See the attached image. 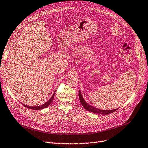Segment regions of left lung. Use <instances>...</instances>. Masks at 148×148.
Segmentation results:
<instances>
[{"instance_id": "obj_1", "label": "left lung", "mask_w": 148, "mask_h": 148, "mask_svg": "<svg viewBox=\"0 0 148 148\" xmlns=\"http://www.w3.org/2000/svg\"><path fill=\"white\" fill-rule=\"evenodd\" d=\"M78 95H79V101L80 103H82V106H83L84 108L89 112L95 113H97V114H109L110 113H113L114 111L117 110L118 109H113V110H101L99 109L96 108V107H94L91 105H90V104L87 103L86 100H84V99L83 97L81 91H79L78 92Z\"/></svg>"}]
</instances>
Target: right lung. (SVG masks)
<instances>
[{
	"instance_id": "right-lung-1",
	"label": "right lung",
	"mask_w": 148,
	"mask_h": 148,
	"mask_svg": "<svg viewBox=\"0 0 148 148\" xmlns=\"http://www.w3.org/2000/svg\"><path fill=\"white\" fill-rule=\"evenodd\" d=\"M55 93H56V91H54V92H53L52 97L45 103H44V104H43L42 105L38 106H27V105H26V104H24L23 103H21L24 106H25L26 107H27V108H28V109H32V110H41V109H45V108H46V107H47L48 106H49V105L51 103V102L52 101V100L53 99V97H54Z\"/></svg>"
}]
</instances>
